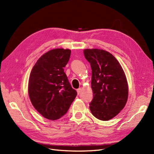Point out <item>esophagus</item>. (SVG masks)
I'll use <instances>...</instances> for the list:
<instances>
[{
	"label": "esophagus",
	"mask_w": 154,
	"mask_h": 154,
	"mask_svg": "<svg viewBox=\"0 0 154 154\" xmlns=\"http://www.w3.org/2000/svg\"><path fill=\"white\" fill-rule=\"evenodd\" d=\"M81 92H82V88H78V89H77V92H78V95L80 94Z\"/></svg>",
	"instance_id": "esophagus-1"
}]
</instances>
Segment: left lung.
Masks as SVG:
<instances>
[{"label": "left lung", "mask_w": 154, "mask_h": 154, "mask_svg": "<svg viewBox=\"0 0 154 154\" xmlns=\"http://www.w3.org/2000/svg\"><path fill=\"white\" fill-rule=\"evenodd\" d=\"M83 53L92 69L91 112L100 120L112 119L128 100V87L123 69L117 59L105 50L86 49Z\"/></svg>", "instance_id": "left-lung-1"}]
</instances>
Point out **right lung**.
Segmentation results:
<instances>
[{"label":"right lung","instance_id":"right-lung-1","mask_svg":"<svg viewBox=\"0 0 154 154\" xmlns=\"http://www.w3.org/2000/svg\"><path fill=\"white\" fill-rule=\"evenodd\" d=\"M71 51L54 49L37 60L30 74L28 92L32 105L44 118H60L77 95L64 72Z\"/></svg>","mask_w":154,"mask_h":154}]
</instances>
